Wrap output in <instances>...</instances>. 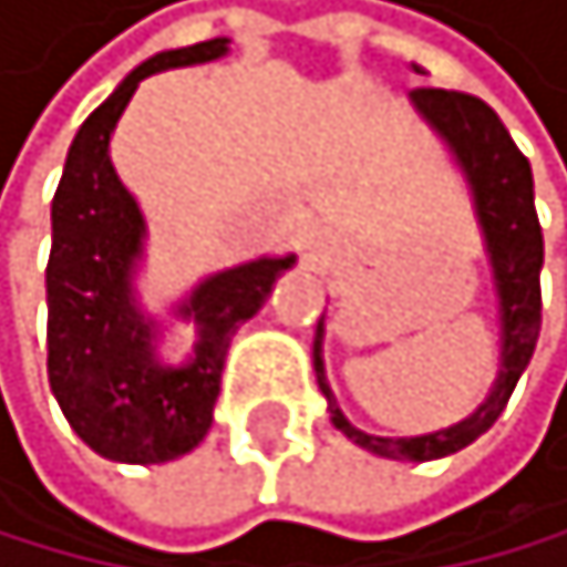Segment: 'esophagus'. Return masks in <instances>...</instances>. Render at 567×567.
I'll use <instances>...</instances> for the list:
<instances>
[{"instance_id":"34e87169","label":"esophagus","mask_w":567,"mask_h":567,"mask_svg":"<svg viewBox=\"0 0 567 567\" xmlns=\"http://www.w3.org/2000/svg\"><path fill=\"white\" fill-rule=\"evenodd\" d=\"M305 259L312 262V266L327 259V237H322V234H305Z\"/></svg>"}]
</instances>
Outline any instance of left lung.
<instances>
[{"label":"left lung","mask_w":567,"mask_h":567,"mask_svg":"<svg viewBox=\"0 0 567 567\" xmlns=\"http://www.w3.org/2000/svg\"><path fill=\"white\" fill-rule=\"evenodd\" d=\"M419 73V70H415ZM415 113L430 123V131L444 141L451 159L468 187L472 213H476L483 251L489 262L501 322V365L483 404L454 422L447 430L422 433V436H377L351 426L340 412L333 390L327 383V362H322V337L327 327L316 322L312 340V369L316 383L330 408V422L344 433L351 444L369 454L394 457V462H433L468 447L483 436L504 412L507 398L526 372L539 337V269H544V234H539L536 205H533V169L529 159L515 148L512 134L504 131L501 116L486 102L472 95L440 87L412 91Z\"/></svg>","instance_id":"1"}]
</instances>
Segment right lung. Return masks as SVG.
<instances>
[{"instance_id":"obj_1","label":"right lung","mask_w":567,"mask_h":567,"mask_svg":"<svg viewBox=\"0 0 567 567\" xmlns=\"http://www.w3.org/2000/svg\"><path fill=\"white\" fill-rule=\"evenodd\" d=\"M227 52L230 38H209L134 66L81 123L52 198L49 386L70 430L110 462L163 465L202 444L213 426L230 337L298 262L287 251L209 272L169 305V318L196 322V348L181 363L158 354L168 319L152 316L137 290L148 219L120 181L110 141L141 81L216 63Z\"/></svg>"}]
</instances>
